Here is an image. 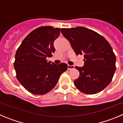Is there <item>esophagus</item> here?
I'll list each match as a JSON object with an SVG mask.
<instances>
[{
	"instance_id": "1",
	"label": "esophagus",
	"mask_w": 123,
	"mask_h": 123,
	"mask_svg": "<svg viewBox=\"0 0 123 123\" xmlns=\"http://www.w3.org/2000/svg\"><path fill=\"white\" fill-rule=\"evenodd\" d=\"M74 68V66H73V65H68V69H69V70H70V69H73Z\"/></svg>"
}]
</instances>
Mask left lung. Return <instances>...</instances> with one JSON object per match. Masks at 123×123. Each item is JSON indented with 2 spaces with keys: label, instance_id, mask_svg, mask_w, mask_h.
Masks as SVG:
<instances>
[{
  "label": "left lung",
  "instance_id": "left-lung-1",
  "mask_svg": "<svg viewBox=\"0 0 123 123\" xmlns=\"http://www.w3.org/2000/svg\"><path fill=\"white\" fill-rule=\"evenodd\" d=\"M61 31L75 54L84 58L83 67H75L79 71V78L74 81L75 86L87 94L104 90L116 70V56L110 44L100 34L84 27L62 28Z\"/></svg>",
  "mask_w": 123,
  "mask_h": 123
}]
</instances>
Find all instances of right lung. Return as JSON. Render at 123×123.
<instances>
[{
	"label": "right lung",
	"mask_w": 123,
	"mask_h": 123,
	"mask_svg": "<svg viewBox=\"0 0 123 123\" xmlns=\"http://www.w3.org/2000/svg\"><path fill=\"white\" fill-rule=\"evenodd\" d=\"M62 29L41 26L28 34L15 54L14 63L17 78L28 91L36 95L45 94L54 88L67 64L48 62L55 49L54 42Z\"/></svg>",
	"instance_id": "1"
}]
</instances>
